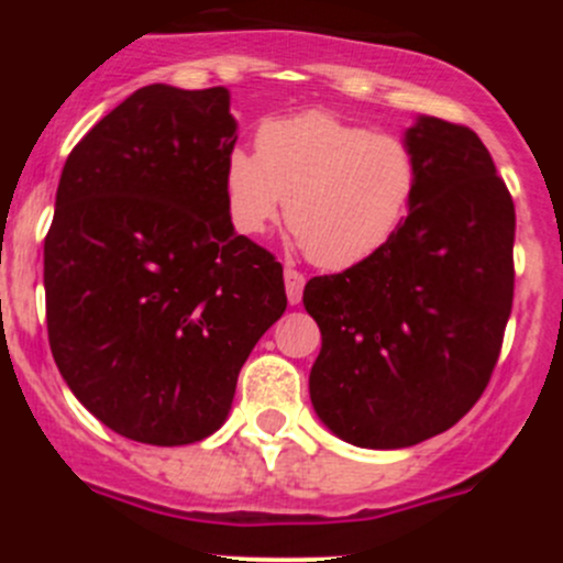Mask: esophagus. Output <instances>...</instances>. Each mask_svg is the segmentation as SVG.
I'll return each instance as SVG.
<instances>
[{
    "instance_id": "esophagus-1",
    "label": "esophagus",
    "mask_w": 563,
    "mask_h": 563,
    "mask_svg": "<svg viewBox=\"0 0 563 563\" xmlns=\"http://www.w3.org/2000/svg\"><path fill=\"white\" fill-rule=\"evenodd\" d=\"M283 277H286V297H288V302L299 305V299H302V288H305V275H302V272L294 269V266H286Z\"/></svg>"
}]
</instances>
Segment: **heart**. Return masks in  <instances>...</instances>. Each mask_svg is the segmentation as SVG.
I'll use <instances>...</instances> for the list:
<instances>
[{"instance_id": "heart-1", "label": "heart", "mask_w": 563, "mask_h": 563, "mask_svg": "<svg viewBox=\"0 0 563 563\" xmlns=\"http://www.w3.org/2000/svg\"><path fill=\"white\" fill-rule=\"evenodd\" d=\"M255 144L258 152L234 146L223 161L231 225L261 236L286 212L310 258L327 269L382 253L417 198L419 161L400 135L329 111L266 119Z\"/></svg>"}]
</instances>
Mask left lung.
I'll return each instance as SVG.
<instances>
[{
    "instance_id": "obj_1",
    "label": "left lung",
    "mask_w": 563,
    "mask_h": 563,
    "mask_svg": "<svg viewBox=\"0 0 563 563\" xmlns=\"http://www.w3.org/2000/svg\"><path fill=\"white\" fill-rule=\"evenodd\" d=\"M406 223L382 253L305 286L321 329L310 400L338 439L402 450L450 430L485 391L512 313L515 203L474 130L417 117Z\"/></svg>"
}]
</instances>
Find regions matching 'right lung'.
Returning <instances> with one entry per match:
<instances>
[{"instance_id": "1", "label": "right lung", "mask_w": 563, "mask_h": 563, "mask_svg": "<svg viewBox=\"0 0 563 563\" xmlns=\"http://www.w3.org/2000/svg\"><path fill=\"white\" fill-rule=\"evenodd\" d=\"M225 87L150 84L76 144L45 236L48 343L113 433L181 446L223 428L236 378L286 310L283 266L236 236Z\"/></svg>"}]
</instances>
